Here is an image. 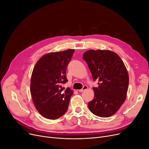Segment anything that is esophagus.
Here are the masks:
<instances>
[{
	"label": "esophagus",
	"mask_w": 149,
	"mask_h": 149,
	"mask_svg": "<svg viewBox=\"0 0 149 149\" xmlns=\"http://www.w3.org/2000/svg\"><path fill=\"white\" fill-rule=\"evenodd\" d=\"M88 89V86H87L86 85H85V86H83V87L82 88V89L79 90V92H83V91H85V90H86V89Z\"/></svg>",
	"instance_id": "34e87169"
}]
</instances>
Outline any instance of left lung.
<instances>
[{"instance_id": "8db88e82", "label": "left lung", "mask_w": 149, "mask_h": 149, "mask_svg": "<svg viewBox=\"0 0 149 149\" xmlns=\"http://www.w3.org/2000/svg\"><path fill=\"white\" fill-rule=\"evenodd\" d=\"M99 86L93 87L94 99L88 103L89 110L102 118L111 116L125 100L129 77L120 56L113 52L89 50L83 55Z\"/></svg>"}]
</instances>
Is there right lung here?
<instances>
[{
  "mask_svg": "<svg viewBox=\"0 0 149 149\" xmlns=\"http://www.w3.org/2000/svg\"><path fill=\"white\" fill-rule=\"evenodd\" d=\"M74 49L47 54L38 61L31 74L30 93L38 111L49 119H56L66 113L73 91L62 85L68 81L66 68Z\"/></svg>",
  "mask_w": 149,
  "mask_h": 149,
  "instance_id": "obj_1",
  "label": "right lung"
}]
</instances>
